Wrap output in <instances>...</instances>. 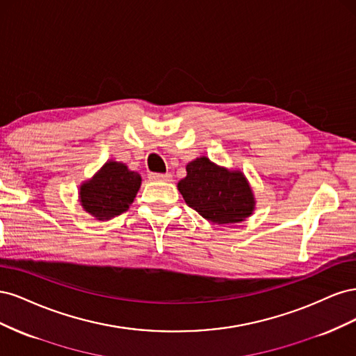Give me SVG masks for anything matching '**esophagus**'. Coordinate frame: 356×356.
Listing matches in <instances>:
<instances>
[{
	"label": "esophagus",
	"mask_w": 356,
	"mask_h": 356,
	"mask_svg": "<svg viewBox=\"0 0 356 356\" xmlns=\"http://www.w3.org/2000/svg\"><path fill=\"white\" fill-rule=\"evenodd\" d=\"M148 178L152 181H170L172 175L170 174H154V172H152V174H148Z\"/></svg>",
	"instance_id": "1"
}]
</instances>
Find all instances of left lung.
Segmentation results:
<instances>
[{
	"instance_id": "1",
	"label": "left lung",
	"mask_w": 356,
	"mask_h": 356,
	"mask_svg": "<svg viewBox=\"0 0 356 356\" xmlns=\"http://www.w3.org/2000/svg\"><path fill=\"white\" fill-rule=\"evenodd\" d=\"M178 190L190 208L212 224H234L250 217L254 193L241 170H229L199 157L187 165Z\"/></svg>"
}]
</instances>
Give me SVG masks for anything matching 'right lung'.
<instances>
[{
    "instance_id": "obj_1",
    "label": "right lung",
    "mask_w": 356,
    "mask_h": 356,
    "mask_svg": "<svg viewBox=\"0 0 356 356\" xmlns=\"http://www.w3.org/2000/svg\"><path fill=\"white\" fill-rule=\"evenodd\" d=\"M141 175L124 163L108 160L92 179L80 186V203L96 220L106 221L129 209L141 187Z\"/></svg>"
}]
</instances>
